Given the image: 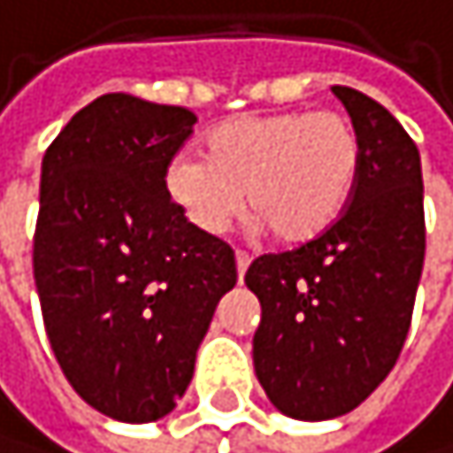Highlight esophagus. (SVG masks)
Masks as SVG:
<instances>
[{"mask_svg": "<svg viewBox=\"0 0 453 453\" xmlns=\"http://www.w3.org/2000/svg\"><path fill=\"white\" fill-rule=\"evenodd\" d=\"M250 261H253V256L244 253V250H236V272H239V280L244 278V272H247Z\"/></svg>", "mask_w": 453, "mask_h": 453, "instance_id": "esophagus-1", "label": "esophagus"}]
</instances>
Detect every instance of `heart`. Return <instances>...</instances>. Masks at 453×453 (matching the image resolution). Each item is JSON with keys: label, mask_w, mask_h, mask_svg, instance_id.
<instances>
[{"label": "heart", "mask_w": 453, "mask_h": 453, "mask_svg": "<svg viewBox=\"0 0 453 453\" xmlns=\"http://www.w3.org/2000/svg\"><path fill=\"white\" fill-rule=\"evenodd\" d=\"M360 173V134L335 110H286L225 120L203 159L178 153L165 195L200 234L217 236L244 206L283 244L325 234L347 209Z\"/></svg>", "instance_id": "1"}]
</instances>
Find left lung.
I'll return each mask as SVG.
<instances>
[{
	"label": "left lung",
	"instance_id": "1",
	"mask_svg": "<svg viewBox=\"0 0 453 453\" xmlns=\"http://www.w3.org/2000/svg\"><path fill=\"white\" fill-rule=\"evenodd\" d=\"M333 93L360 134L347 209L316 239L266 253L244 283L261 300L256 377L269 402L300 421L352 412L396 365L412 321L426 222L421 157L382 104Z\"/></svg>",
	"mask_w": 453,
	"mask_h": 453
}]
</instances>
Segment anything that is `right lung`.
Here are the masks:
<instances>
[{
    "mask_svg": "<svg viewBox=\"0 0 453 453\" xmlns=\"http://www.w3.org/2000/svg\"><path fill=\"white\" fill-rule=\"evenodd\" d=\"M195 120L106 93L43 157L32 269L46 335L76 394L126 424L157 421L184 396L219 296L236 286L231 244L165 195Z\"/></svg>",
    "mask_w": 453,
    "mask_h": 453,
    "instance_id": "add662e5",
    "label": "right lung"
}]
</instances>
